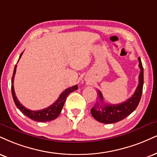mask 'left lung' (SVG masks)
I'll return each mask as SVG.
<instances>
[{
	"mask_svg": "<svg viewBox=\"0 0 157 157\" xmlns=\"http://www.w3.org/2000/svg\"><path fill=\"white\" fill-rule=\"evenodd\" d=\"M139 67L140 72L139 75V83L135 93L129 99L118 105H108L104 102L102 94L99 92V101L96 102L90 109L92 116L98 121L103 124H113L120 121L129 116L140 101L143 87V67L140 58H138Z\"/></svg>",
	"mask_w": 157,
	"mask_h": 157,
	"instance_id": "obj_1",
	"label": "left lung"
}]
</instances>
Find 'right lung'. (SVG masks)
Instances as JSON below:
<instances>
[{
  "label": "right lung",
  "instance_id": "obj_1",
  "mask_svg": "<svg viewBox=\"0 0 157 157\" xmlns=\"http://www.w3.org/2000/svg\"><path fill=\"white\" fill-rule=\"evenodd\" d=\"M22 53H23V52L20 54L19 59H20V57L22 56ZM16 68H17V65H15L14 72H13L12 78V94L13 99H14V101L15 105H16L17 107V108L20 109L22 113H23L25 116L28 117V118H31L32 120L36 121L47 122V121H50L56 119V118L59 116L60 112H61L62 108H63V105L64 103H65V101L66 99H67V97H68V95H69L70 93H71V92L77 90V88H78L77 85H75V86H74L72 87L67 88V89L64 90L62 92L61 94L60 95L59 98L57 99V101H56L55 103L52 104V105H50V107H47V108L45 109H41V110H37V111L31 110V109L25 108V107L21 103H20V101H19V100L16 97V94H15L14 89V79L15 73H16Z\"/></svg>",
  "mask_w": 157,
  "mask_h": 157
}]
</instances>
